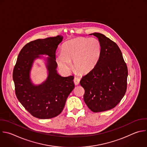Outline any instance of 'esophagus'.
Instances as JSON below:
<instances>
[{
  "mask_svg": "<svg viewBox=\"0 0 147 147\" xmlns=\"http://www.w3.org/2000/svg\"><path fill=\"white\" fill-rule=\"evenodd\" d=\"M73 81H74V83L75 85H78L80 84V79L78 77H74Z\"/></svg>",
  "mask_w": 147,
  "mask_h": 147,
  "instance_id": "34e87169",
  "label": "esophagus"
}]
</instances>
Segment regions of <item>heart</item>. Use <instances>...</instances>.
Listing matches in <instances>:
<instances>
[{
  "label": "heart",
  "instance_id": "b5f03b06",
  "mask_svg": "<svg viewBox=\"0 0 147 147\" xmlns=\"http://www.w3.org/2000/svg\"><path fill=\"white\" fill-rule=\"evenodd\" d=\"M100 44L95 38H77L65 42L62 46V53L57 57L61 68L65 70L71 69V62L75 69L80 73L91 70L99 59Z\"/></svg>",
  "mask_w": 147,
  "mask_h": 147
}]
</instances>
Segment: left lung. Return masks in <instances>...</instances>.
<instances>
[{"mask_svg": "<svg viewBox=\"0 0 147 147\" xmlns=\"http://www.w3.org/2000/svg\"><path fill=\"white\" fill-rule=\"evenodd\" d=\"M92 34L99 41L100 56L80 85L85 90L84 100L88 107L99 113L111 110L121 102L127 89L128 71L118 45L102 33Z\"/></svg>", "mask_w": 147, "mask_h": 147, "instance_id": "1", "label": "left lung"}]
</instances>
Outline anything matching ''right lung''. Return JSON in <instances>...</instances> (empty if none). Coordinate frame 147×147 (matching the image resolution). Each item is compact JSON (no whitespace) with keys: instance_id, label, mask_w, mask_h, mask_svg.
<instances>
[{"instance_id":"obj_1","label":"right lung","mask_w":147,"mask_h":147,"mask_svg":"<svg viewBox=\"0 0 147 147\" xmlns=\"http://www.w3.org/2000/svg\"><path fill=\"white\" fill-rule=\"evenodd\" d=\"M62 39L58 35L27 43L14 67L13 78L17 99L32 116L39 119H50L60 114L74 88L73 76L61 77L56 70L55 53ZM42 54L50 57L47 59L49 77L44 83L34 86L30 80L29 72L34 59Z\"/></svg>"}]
</instances>
